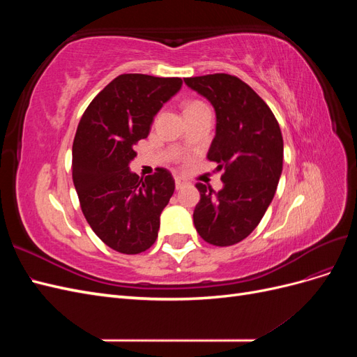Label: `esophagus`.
<instances>
[{"mask_svg": "<svg viewBox=\"0 0 357 357\" xmlns=\"http://www.w3.org/2000/svg\"><path fill=\"white\" fill-rule=\"evenodd\" d=\"M186 180L185 178H181V177H176V189H181L183 186L186 185Z\"/></svg>", "mask_w": 357, "mask_h": 357, "instance_id": "34e87169", "label": "esophagus"}]
</instances>
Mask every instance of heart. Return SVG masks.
Instances as JSON below:
<instances>
[{"mask_svg": "<svg viewBox=\"0 0 357 357\" xmlns=\"http://www.w3.org/2000/svg\"><path fill=\"white\" fill-rule=\"evenodd\" d=\"M202 105H205V104L201 102V101H190V102H188V105H186V112L193 110V109H198V107H202Z\"/></svg>", "mask_w": 357, "mask_h": 357, "instance_id": "heart-1", "label": "heart"}]
</instances>
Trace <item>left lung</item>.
I'll return each mask as SVG.
<instances>
[{"label":"left lung","instance_id":"1","mask_svg":"<svg viewBox=\"0 0 357 357\" xmlns=\"http://www.w3.org/2000/svg\"><path fill=\"white\" fill-rule=\"evenodd\" d=\"M185 83L214 107L218 125L207 158L223 171L219 192L197 183L193 223L204 241L234 245L253 232L274 198L283 169L282 131L266 102L235 75L215 73Z\"/></svg>","mask_w":357,"mask_h":357}]
</instances>
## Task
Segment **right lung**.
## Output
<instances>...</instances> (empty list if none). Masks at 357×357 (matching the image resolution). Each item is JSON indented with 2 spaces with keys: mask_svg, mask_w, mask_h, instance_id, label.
Here are the masks:
<instances>
[{
  "mask_svg": "<svg viewBox=\"0 0 357 357\" xmlns=\"http://www.w3.org/2000/svg\"><path fill=\"white\" fill-rule=\"evenodd\" d=\"M180 77L121 74L84 110L73 143V181L96 236L113 250L138 255L158 238L160 213L174 193L165 168L144 180L129 171L134 146L149 135Z\"/></svg>",
  "mask_w": 357,
  "mask_h": 357,
  "instance_id": "right-lung-1",
  "label": "right lung"
}]
</instances>
